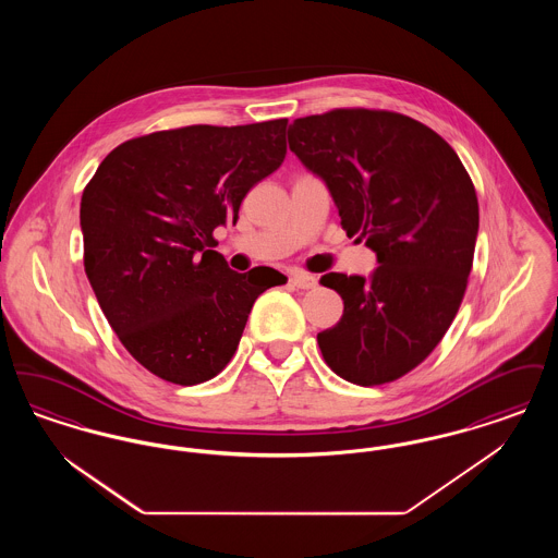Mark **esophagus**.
Returning a JSON list of instances; mask_svg holds the SVG:
<instances>
[{
	"label": "esophagus",
	"instance_id": "1",
	"mask_svg": "<svg viewBox=\"0 0 558 558\" xmlns=\"http://www.w3.org/2000/svg\"><path fill=\"white\" fill-rule=\"evenodd\" d=\"M291 282L292 287H296V289H303V291H307V289H314V287L318 284L316 276H312V274H303V271H296V274H292Z\"/></svg>",
	"mask_w": 558,
	"mask_h": 558
}]
</instances>
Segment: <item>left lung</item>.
Returning <instances> with one entry per match:
<instances>
[{
	"mask_svg": "<svg viewBox=\"0 0 558 558\" xmlns=\"http://www.w3.org/2000/svg\"><path fill=\"white\" fill-rule=\"evenodd\" d=\"M289 146L330 190L347 236L366 240L371 280L330 271L341 319L318 335L330 371L353 385L401 378L439 345L464 299L477 192L450 144L421 121L374 108L294 119Z\"/></svg>",
	"mask_w": 558,
	"mask_h": 558,
	"instance_id": "obj_1",
	"label": "left lung"
}]
</instances>
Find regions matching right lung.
Returning a JSON list of instances; mask_svg holds the SVG:
<instances>
[{
  "label": "right lung",
  "mask_w": 558,
  "mask_h": 558,
  "mask_svg": "<svg viewBox=\"0 0 558 558\" xmlns=\"http://www.w3.org/2000/svg\"><path fill=\"white\" fill-rule=\"evenodd\" d=\"M289 119L187 125L119 144L81 196L83 266L119 341L173 385L228 366L276 269L232 271L213 230L287 155Z\"/></svg>",
  "instance_id": "obj_1"
}]
</instances>
